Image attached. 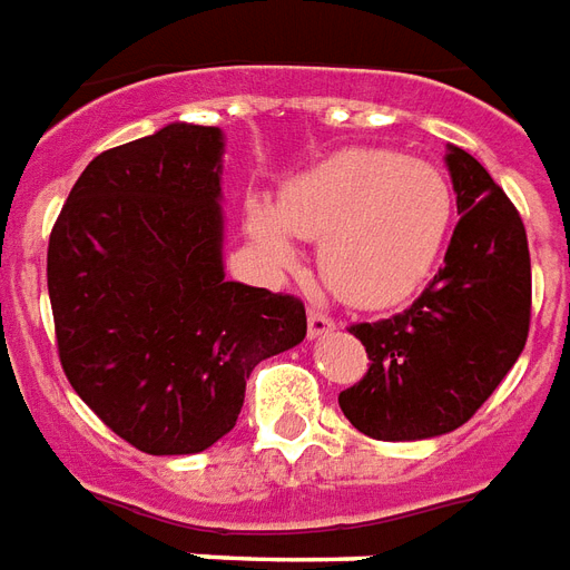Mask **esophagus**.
<instances>
[{
	"label": "esophagus",
	"mask_w": 570,
	"mask_h": 570,
	"mask_svg": "<svg viewBox=\"0 0 570 570\" xmlns=\"http://www.w3.org/2000/svg\"><path fill=\"white\" fill-rule=\"evenodd\" d=\"M332 328H335V320L328 317L326 311H317V307L307 311V335H311V338H323Z\"/></svg>",
	"instance_id": "esophagus-1"
}]
</instances>
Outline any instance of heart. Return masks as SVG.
<instances>
[{
    "label": "heart",
    "instance_id": "b5f03b06",
    "mask_svg": "<svg viewBox=\"0 0 570 570\" xmlns=\"http://www.w3.org/2000/svg\"><path fill=\"white\" fill-rule=\"evenodd\" d=\"M453 223V189L438 166L381 147H347L289 178L274 210L253 202L247 229L281 268L289 235L320 242L328 289L353 307H390L429 281Z\"/></svg>",
    "mask_w": 570,
    "mask_h": 570
}]
</instances>
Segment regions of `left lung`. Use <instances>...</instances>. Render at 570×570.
<instances>
[{
	"label": "left lung",
	"instance_id": "1",
	"mask_svg": "<svg viewBox=\"0 0 570 570\" xmlns=\"http://www.w3.org/2000/svg\"><path fill=\"white\" fill-rule=\"evenodd\" d=\"M446 168L462 217L444 268L407 311L350 326L371 365L338 404L377 441H423L468 423L529 338L532 259L520 210L462 147H450Z\"/></svg>",
	"mask_w": 570,
	"mask_h": 570
}]
</instances>
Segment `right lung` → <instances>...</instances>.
Segmentation results:
<instances>
[{
    "label": "right lung",
    "instance_id": "add662e5",
    "mask_svg": "<svg viewBox=\"0 0 570 570\" xmlns=\"http://www.w3.org/2000/svg\"><path fill=\"white\" fill-rule=\"evenodd\" d=\"M223 132L168 124L83 168L48 244L71 390L150 456L217 444L250 371L305 338L296 296L226 281Z\"/></svg>",
    "mask_w": 570,
    "mask_h": 570
}]
</instances>
